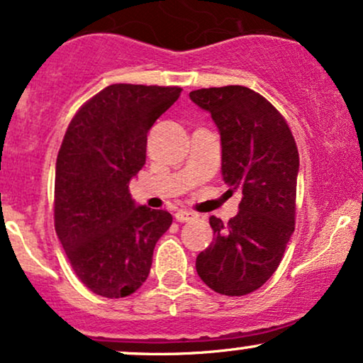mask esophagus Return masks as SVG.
Instances as JSON below:
<instances>
[{
	"label": "esophagus",
	"mask_w": 363,
	"mask_h": 363,
	"mask_svg": "<svg viewBox=\"0 0 363 363\" xmlns=\"http://www.w3.org/2000/svg\"><path fill=\"white\" fill-rule=\"evenodd\" d=\"M194 213L193 211H187V209H179V211L176 213V220L179 221V223H184V221H191L194 220Z\"/></svg>",
	"instance_id": "obj_1"
}]
</instances>
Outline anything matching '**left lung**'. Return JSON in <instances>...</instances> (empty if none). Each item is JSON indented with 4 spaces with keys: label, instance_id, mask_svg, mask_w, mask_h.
Masks as SVG:
<instances>
[{
    "label": "left lung",
    "instance_id": "obj_1",
    "mask_svg": "<svg viewBox=\"0 0 363 363\" xmlns=\"http://www.w3.org/2000/svg\"><path fill=\"white\" fill-rule=\"evenodd\" d=\"M191 101L211 113L221 137V174L242 191L228 223L209 218L211 245L196 259L209 289L245 296L272 277L294 233L299 154L284 116L245 86L196 89Z\"/></svg>",
    "mask_w": 363,
    "mask_h": 363
}]
</instances>
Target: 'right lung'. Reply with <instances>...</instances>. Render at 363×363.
<instances>
[{
    "label": "right lung",
    "instance_id": "add662e5",
    "mask_svg": "<svg viewBox=\"0 0 363 363\" xmlns=\"http://www.w3.org/2000/svg\"><path fill=\"white\" fill-rule=\"evenodd\" d=\"M181 87L111 84L81 106L55 164V231L74 272L103 298L147 281L157 240L172 216L138 206L130 181L145 165L147 133Z\"/></svg>",
    "mask_w": 363,
    "mask_h": 363
}]
</instances>
